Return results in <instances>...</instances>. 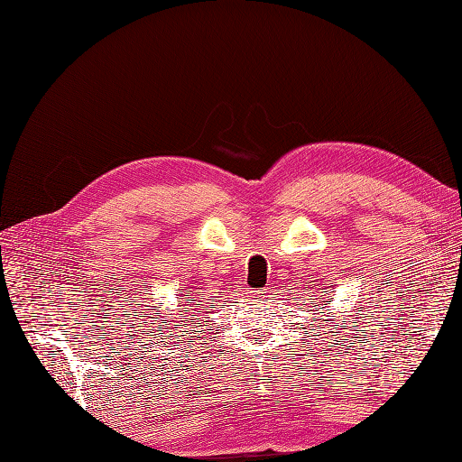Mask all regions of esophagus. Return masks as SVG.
Listing matches in <instances>:
<instances>
[{
    "label": "esophagus",
    "mask_w": 462,
    "mask_h": 462,
    "mask_svg": "<svg viewBox=\"0 0 462 462\" xmlns=\"http://www.w3.org/2000/svg\"><path fill=\"white\" fill-rule=\"evenodd\" d=\"M268 289H256V291H253V292H250V295H253V299H265V297H268Z\"/></svg>",
    "instance_id": "esophagus-1"
}]
</instances>
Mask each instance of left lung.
<instances>
[{"label":"left lung","mask_w":462,"mask_h":462,"mask_svg":"<svg viewBox=\"0 0 462 462\" xmlns=\"http://www.w3.org/2000/svg\"><path fill=\"white\" fill-rule=\"evenodd\" d=\"M328 302H329V300H328Z\"/></svg>","instance_id":"left-lung-1"}]
</instances>
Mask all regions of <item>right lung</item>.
<instances>
[{"mask_svg": "<svg viewBox=\"0 0 462 462\" xmlns=\"http://www.w3.org/2000/svg\"><path fill=\"white\" fill-rule=\"evenodd\" d=\"M185 297H189V295H185ZM185 312H187V310H185Z\"/></svg>", "mask_w": 462, "mask_h": 462, "instance_id": "obj_1", "label": "right lung"}]
</instances>
